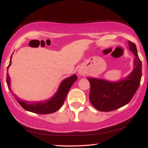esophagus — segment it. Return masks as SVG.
I'll return each instance as SVG.
<instances>
[{
  "instance_id": "34e87169",
  "label": "esophagus",
  "mask_w": 148,
  "mask_h": 148,
  "mask_svg": "<svg viewBox=\"0 0 148 148\" xmlns=\"http://www.w3.org/2000/svg\"><path fill=\"white\" fill-rule=\"evenodd\" d=\"M78 74L79 75H82V76H84L85 75V71L82 68H79L78 69Z\"/></svg>"
}]
</instances>
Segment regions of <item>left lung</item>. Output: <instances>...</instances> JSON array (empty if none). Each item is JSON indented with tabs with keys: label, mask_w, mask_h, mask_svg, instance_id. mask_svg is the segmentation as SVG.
<instances>
[{
	"label": "left lung",
	"mask_w": 148,
	"mask_h": 148,
	"mask_svg": "<svg viewBox=\"0 0 148 148\" xmlns=\"http://www.w3.org/2000/svg\"><path fill=\"white\" fill-rule=\"evenodd\" d=\"M129 49L135 56L133 70L124 79L111 82L88 77L90 91L89 99L97 110L109 112L126 105L131 101L140 85L142 76L141 61L135 44L128 41Z\"/></svg>",
	"instance_id": "1"
}]
</instances>
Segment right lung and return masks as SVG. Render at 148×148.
I'll list each match as a JSON object with an SVG mask.
<instances>
[{"label":"right lung","mask_w":148,"mask_h":148,"mask_svg":"<svg viewBox=\"0 0 148 148\" xmlns=\"http://www.w3.org/2000/svg\"><path fill=\"white\" fill-rule=\"evenodd\" d=\"M12 56H11L10 62V64L7 66V70H8L9 67L12 64ZM77 75L75 74L73 75L72 76H70L69 77L66 78L60 84L58 91L55 93L54 95L50 99L46 100V101L38 102H31L29 101H25V100L21 101L17 97H16L15 99L17 100L19 104L25 110L29 111V112L42 114L53 113L56 111L59 110L60 108L62 107V106L63 105L69 89L71 88V87L72 86V85L73 84V83L77 80ZM7 84L9 90L12 91L10 88L11 79L8 73H7ZM12 94L14 95H16L13 92Z\"/></svg>","instance_id":"obj_1"}]
</instances>
